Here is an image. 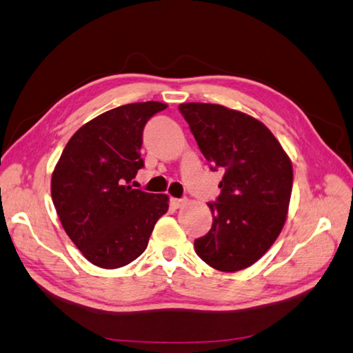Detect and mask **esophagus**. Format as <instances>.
Here are the masks:
<instances>
[{"label": "esophagus", "instance_id": "34e87169", "mask_svg": "<svg viewBox=\"0 0 353 353\" xmlns=\"http://www.w3.org/2000/svg\"><path fill=\"white\" fill-rule=\"evenodd\" d=\"M170 203H171L172 208L179 210V208H182V206L186 203V200L185 199H171Z\"/></svg>", "mask_w": 353, "mask_h": 353}]
</instances>
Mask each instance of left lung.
Wrapping results in <instances>:
<instances>
[{
	"instance_id": "obj_1",
	"label": "left lung",
	"mask_w": 353,
	"mask_h": 353,
	"mask_svg": "<svg viewBox=\"0 0 353 353\" xmlns=\"http://www.w3.org/2000/svg\"><path fill=\"white\" fill-rule=\"evenodd\" d=\"M211 170H223L220 196L208 206L212 226L194 240L206 265L236 272L254 265L285 225L292 192V163L260 121L217 103L179 105Z\"/></svg>"
}]
</instances>
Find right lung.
Listing matches in <instances>:
<instances>
[{
    "label": "right lung",
    "instance_id": "obj_1",
    "mask_svg": "<svg viewBox=\"0 0 353 353\" xmlns=\"http://www.w3.org/2000/svg\"><path fill=\"white\" fill-rule=\"evenodd\" d=\"M165 108L148 101L108 110L76 131L62 151L52 174L53 205L90 263L103 269L131 263L168 211V196L130 185L143 168V128Z\"/></svg>",
    "mask_w": 353,
    "mask_h": 353
}]
</instances>
